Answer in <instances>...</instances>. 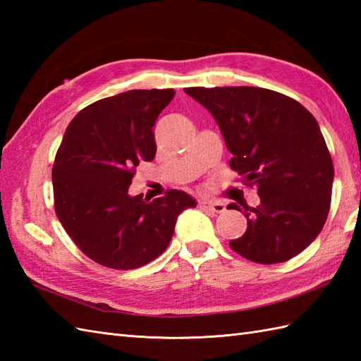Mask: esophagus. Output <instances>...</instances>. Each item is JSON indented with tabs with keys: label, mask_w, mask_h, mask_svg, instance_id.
<instances>
[{
	"label": "esophagus",
	"mask_w": 361,
	"mask_h": 361,
	"mask_svg": "<svg viewBox=\"0 0 361 361\" xmlns=\"http://www.w3.org/2000/svg\"><path fill=\"white\" fill-rule=\"evenodd\" d=\"M200 208H202V209H206V211H211V212L220 214V212H225L226 206H225L224 203H221V202L204 200V202H200Z\"/></svg>",
	"instance_id": "34e87169"
}]
</instances>
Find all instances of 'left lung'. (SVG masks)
Here are the masks:
<instances>
[{
  "label": "left lung",
  "instance_id": "1",
  "mask_svg": "<svg viewBox=\"0 0 361 361\" xmlns=\"http://www.w3.org/2000/svg\"><path fill=\"white\" fill-rule=\"evenodd\" d=\"M220 127L229 166L257 189L248 226L229 242L257 264H281L317 239L331 209L334 163L317 119L295 99L257 87L185 88ZM228 209L242 211L235 203Z\"/></svg>",
  "mask_w": 361,
  "mask_h": 361
}]
</instances>
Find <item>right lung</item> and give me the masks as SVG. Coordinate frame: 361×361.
Masks as SVG:
<instances>
[{
	"label": "right lung",
	"mask_w": 361,
	"mask_h": 361,
	"mask_svg": "<svg viewBox=\"0 0 361 361\" xmlns=\"http://www.w3.org/2000/svg\"><path fill=\"white\" fill-rule=\"evenodd\" d=\"M175 96L130 90L75 114L52 167L54 208L83 255L114 270H133L163 255L176 219L197 202L171 189L149 202L130 197L135 169L155 158L153 126Z\"/></svg>",
	"instance_id": "1"
}]
</instances>
